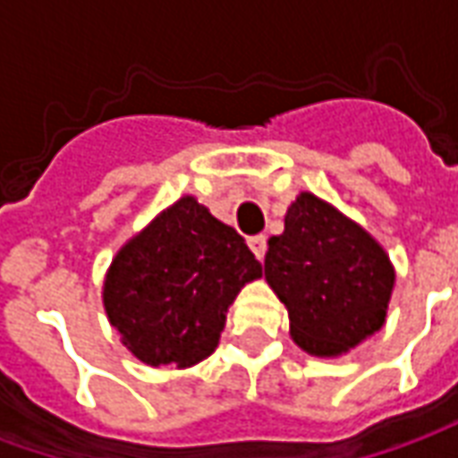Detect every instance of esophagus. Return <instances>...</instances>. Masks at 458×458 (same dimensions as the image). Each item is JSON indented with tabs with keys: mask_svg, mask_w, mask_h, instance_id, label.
<instances>
[{
	"mask_svg": "<svg viewBox=\"0 0 458 458\" xmlns=\"http://www.w3.org/2000/svg\"><path fill=\"white\" fill-rule=\"evenodd\" d=\"M248 245L250 250L255 252V258H265V252H267V238H265V235H252V238L248 240Z\"/></svg>",
	"mask_w": 458,
	"mask_h": 458,
	"instance_id": "1",
	"label": "esophagus"
}]
</instances>
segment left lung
Wrapping results in <instances>:
<instances>
[{"mask_svg":"<svg viewBox=\"0 0 458 458\" xmlns=\"http://www.w3.org/2000/svg\"><path fill=\"white\" fill-rule=\"evenodd\" d=\"M265 279L289 311L299 348L336 358L380 331L394 269L380 242L314 193H299L269 238Z\"/></svg>","mask_w":458,"mask_h":458,"instance_id":"obj_1","label":"left lung"}]
</instances>
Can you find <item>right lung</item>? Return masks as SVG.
Masks as SVG:
<instances>
[{"instance_id":"add662e5","label":"right lung","mask_w":458,"mask_h":458,"mask_svg":"<svg viewBox=\"0 0 458 458\" xmlns=\"http://www.w3.org/2000/svg\"><path fill=\"white\" fill-rule=\"evenodd\" d=\"M258 277L262 265L235 228L183 196L122 245L103 304L141 363L191 368L216 351L228 307Z\"/></svg>"}]
</instances>
